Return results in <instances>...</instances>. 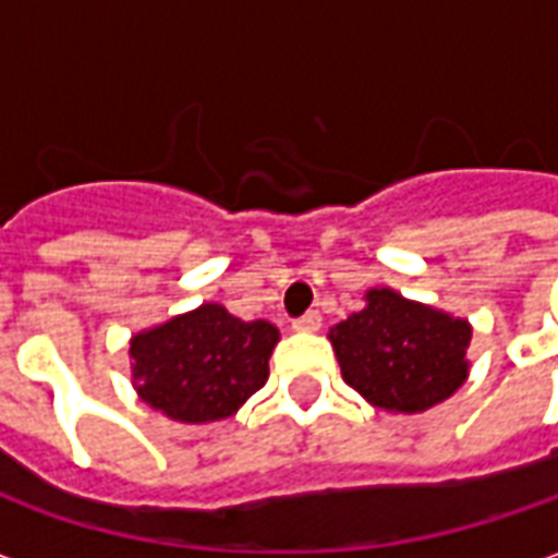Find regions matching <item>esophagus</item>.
<instances>
[{
    "label": "esophagus",
    "mask_w": 558,
    "mask_h": 558,
    "mask_svg": "<svg viewBox=\"0 0 558 558\" xmlns=\"http://www.w3.org/2000/svg\"><path fill=\"white\" fill-rule=\"evenodd\" d=\"M319 326H323V316H319V311H307V314L299 316V319L292 323L295 331H319Z\"/></svg>",
    "instance_id": "obj_1"
}]
</instances>
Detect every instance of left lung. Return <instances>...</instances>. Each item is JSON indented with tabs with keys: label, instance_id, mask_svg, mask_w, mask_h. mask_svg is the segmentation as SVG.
Instances as JSON below:
<instances>
[{
	"label": "left lung",
	"instance_id": "1",
	"mask_svg": "<svg viewBox=\"0 0 558 558\" xmlns=\"http://www.w3.org/2000/svg\"><path fill=\"white\" fill-rule=\"evenodd\" d=\"M340 374L362 398L388 412H424L451 398L469 374L466 319L371 290L362 311L331 328Z\"/></svg>",
	"mask_w": 558,
	"mask_h": 558
}]
</instances>
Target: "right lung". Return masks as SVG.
Masks as SVG:
<instances>
[{
	"label": "right lung",
	"mask_w": 558,
	"mask_h": 558,
	"mask_svg": "<svg viewBox=\"0 0 558 558\" xmlns=\"http://www.w3.org/2000/svg\"><path fill=\"white\" fill-rule=\"evenodd\" d=\"M278 328L203 304L131 340L140 398L184 424L230 418L266 386Z\"/></svg>",
	"instance_id": "obj_1"
}]
</instances>
